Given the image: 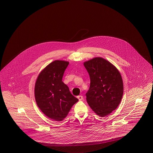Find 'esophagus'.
<instances>
[{
	"label": "esophagus",
	"mask_w": 153,
	"mask_h": 153,
	"mask_svg": "<svg viewBox=\"0 0 153 153\" xmlns=\"http://www.w3.org/2000/svg\"><path fill=\"white\" fill-rule=\"evenodd\" d=\"M77 99L79 100V101H81V100H83V97H82V96L80 95V96H77Z\"/></svg>",
	"instance_id": "esophagus-1"
}]
</instances>
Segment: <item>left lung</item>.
I'll use <instances>...</instances> for the list:
<instances>
[{
  "label": "left lung",
  "mask_w": 153,
  "mask_h": 153,
  "mask_svg": "<svg viewBox=\"0 0 153 153\" xmlns=\"http://www.w3.org/2000/svg\"><path fill=\"white\" fill-rule=\"evenodd\" d=\"M84 65L91 80L86 94L88 104L96 114L106 117L121 102L123 94L122 76L115 66L100 57L85 61Z\"/></svg>",
  "instance_id": "8db88e82"
}]
</instances>
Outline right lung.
<instances>
[{
  "label": "right lung",
  "instance_id": "add662e5",
  "mask_svg": "<svg viewBox=\"0 0 153 153\" xmlns=\"http://www.w3.org/2000/svg\"><path fill=\"white\" fill-rule=\"evenodd\" d=\"M69 62L55 60L43 69L36 78L34 96L38 108L54 121H61L79 101L62 81Z\"/></svg>",
  "mask_w": 153,
  "mask_h": 153
}]
</instances>
